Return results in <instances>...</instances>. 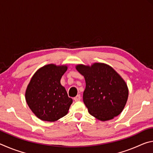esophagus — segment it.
<instances>
[{
    "label": "esophagus",
    "mask_w": 153,
    "mask_h": 153,
    "mask_svg": "<svg viewBox=\"0 0 153 153\" xmlns=\"http://www.w3.org/2000/svg\"><path fill=\"white\" fill-rule=\"evenodd\" d=\"M74 99L75 101H78V100H80V99H81V96H80V94H77L76 97L74 98Z\"/></svg>",
    "instance_id": "obj_1"
}]
</instances>
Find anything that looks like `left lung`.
<instances>
[{
	"instance_id": "obj_1",
	"label": "left lung",
	"mask_w": 153,
	"mask_h": 153,
	"mask_svg": "<svg viewBox=\"0 0 153 153\" xmlns=\"http://www.w3.org/2000/svg\"><path fill=\"white\" fill-rule=\"evenodd\" d=\"M76 69L86 81L83 100L90 115L105 121L122 112L128 100V88L112 67L97 63L91 67L78 65Z\"/></svg>"
}]
</instances>
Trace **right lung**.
<instances>
[{
  "mask_svg": "<svg viewBox=\"0 0 153 153\" xmlns=\"http://www.w3.org/2000/svg\"><path fill=\"white\" fill-rule=\"evenodd\" d=\"M67 66L49 64L33 75L25 91V100L41 120L55 121L67 115L73 100L61 84Z\"/></svg>",
  "mask_w": 153,
  "mask_h": 153,
  "instance_id": "add662e5",
  "label": "right lung"
}]
</instances>
